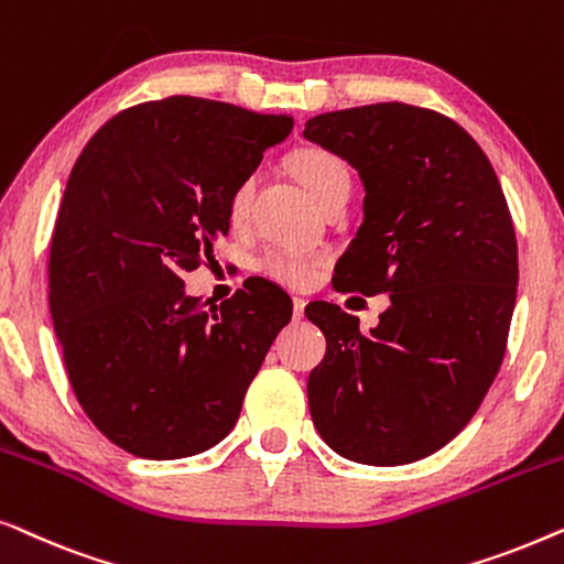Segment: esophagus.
I'll use <instances>...</instances> for the list:
<instances>
[{"mask_svg":"<svg viewBox=\"0 0 564 564\" xmlns=\"http://www.w3.org/2000/svg\"><path fill=\"white\" fill-rule=\"evenodd\" d=\"M305 300L303 297H295L292 300V318L295 321H303L305 318Z\"/></svg>","mask_w":564,"mask_h":564,"instance_id":"esophagus-1","label":"esophagus"}]
</instances>
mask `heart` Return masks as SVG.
Masks as SVG:
<instances>
[{
    "instance_id": "1",
    "label": "heart",
    "mask_w": 564,
    "mask_h": 564,
    "mask_svg": "<svg viewBox=\"0 0 564 564\" xmlns=\"http://www.w3.org/2000/svg\"><path fill=\"white\" fill-rule=\"evenodd\" d=\"M292 169L300 176V182L305 184V189L318 199V205L328 195H334L336 189L349 187V169H346L344 159L336 156L334 151L321 149V145H307L300 149L292 156ZM253 189H257V176L249 174L236 184L234 192L228 197V215L234 223L246 220L249 215ZM323 259L315 253L295 251V249H274L267 251L261 257L259 267L261 272L272 280L288 284V288H307L315 282V276L321 272Z\"/></svg>"
}]
</instances>
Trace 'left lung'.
I'll return each mask as SVG.
<instances>
[{
	"label": "left lung",
	"mask_w": 564,
	"mask_h": 564,
	"mask_svg": "<svg viewBox=\"0 0 564 564\" xmlns=\"http://www.w3.org/2000/svg\"><path fill=\"white\" fill-rule=\"evenodd\" d=\"M303 135L365 184L336 290L390 295L369 334L338 305L305 307L326 336L307 377L313 423L346 459L408 465L467 426L503 361L519 284L506 195L475 138L426 107L315 115Z\"/></svg>",
	"instance_id": "obj_1"
}]
</instances>
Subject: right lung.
Wrapping results in <instances>:
<instances>
[{
  "label": "right lung",
  "mask_w": 564,
  "mask_h": 564,
  "mask_svg": "<svg viewBox=\"0 0 564 564\" xmlns=\"http://www.w3.org/2000/svg\"><path fill=\"white\" fill-rule=\"evenodd\" d=\"M292 130L199 97L128 107L68 176L53 228L48 300L74 395L135 457L182 459L230 434L292 300L253 276L205 311L182 272L228 236V197Z\"/></svg>",
  "instance_id": "add662e5"
}]
</instances>
